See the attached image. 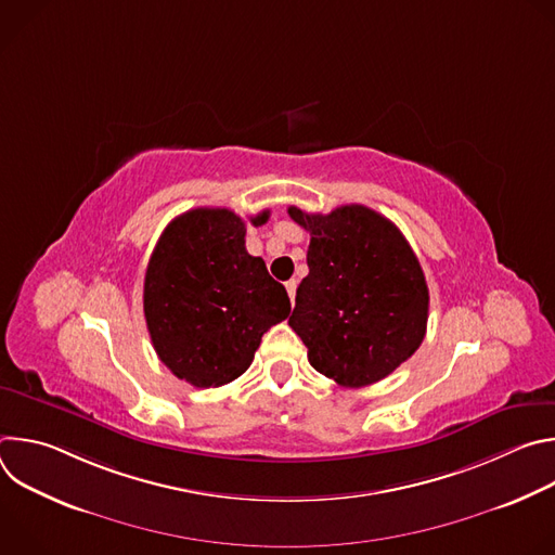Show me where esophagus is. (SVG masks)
Returning <instances> with one entry per match:
<instances>
[{"label": "esophagus", "mask_w": 555, "mask_h": 555, "mask_svg": "<svg viewBox=\"0 0 555 555\" xmlns=\"http://www.w3.org/2000/svg\"><path fill=\"white\" fill-rule=\"evenodd\" d=\"M296 285H298V281H296V279H289V281L285 283V289H287V294H289L292 307H294V298H296Z\"/></svg>", "instance_id": "1"}]
</instances>
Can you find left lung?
Here are the masks:
<instances>
[{
    "label": "left lung",
    "instance_id": "obj_1",
    "mask_svg": "<svg viewBox=\"0 0 555 555\" xmlns=\"http://www.w3.org/2000/svg\"><path fill=\"white\" fill-rule=\"evenodd\" d=\"M287 212L311 236L309 274L289 315L309 364L349 388L384 379L426 336L430 296L413 248L398 225L360 204Z\"/></svg>",
    "mask_w": 555,
    "mask_h": 555
}]
</instances>
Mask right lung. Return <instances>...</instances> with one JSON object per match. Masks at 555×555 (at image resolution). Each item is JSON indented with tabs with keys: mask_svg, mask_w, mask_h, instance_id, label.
<instances>
[{
	"mask_svg": "<svg viewBox=\"0 0 555 555\" xmlns=\"http://www.w3.org/2000/svg\"><path fill=\"white\" fill-rule=\"evenodd\" d=\"M268 217L263 210L250 223ZM142 298L157 358L197 388L246 373L261 336L292 309L263 259L248 255L246 221L228 208H193L165 228Z\"/></svg>",
	"mask_w": 555,
	"mask_h": 555,
	"instance_id": "right-lung-1",
	"label": "right lung"
}]
</instances>
